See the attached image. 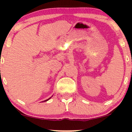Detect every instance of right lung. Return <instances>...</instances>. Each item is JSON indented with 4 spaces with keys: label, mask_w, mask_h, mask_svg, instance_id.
<instances>
[{
    "label": "right lung",
    "mask_w": 132,
    "mask_h": 132,
    "mask_svg": "<svg viewBox=\"0 0 132 132\" xmlns=\"http://www.w3.org/2000/svg\"><path fill=\"white\" fill-rule=\"evenodd\" d=\"M52 96H53V95H52ZM52 96H51V97H50V98H49V99H48L45 100V101H44V102H46V101H48V100H50V99H51V97H52Z\"/></svg>",
    "instance_id": "right-lung-1"
}]
</instances>
